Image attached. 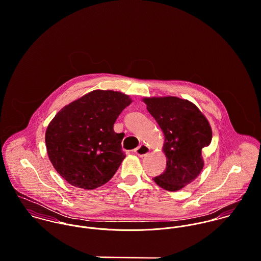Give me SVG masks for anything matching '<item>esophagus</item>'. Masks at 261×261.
<instances>
[{"label": "esophagus", "instance_id": "1", "mask_svg": "<svg viewBox=\"0 0 261 261\" xmlns=\"http://www.w3.org/2000/svg\"><path fill=\"white\" fill-rule=\"evenodd\" d=\"M134 151H135L139 156L143 158V156H146V155L149 153V148H148V147L145 146V145H141L139 148H137Z\"/></svg>", "mask_w": 261, "mask_h": 261}]
</instances>
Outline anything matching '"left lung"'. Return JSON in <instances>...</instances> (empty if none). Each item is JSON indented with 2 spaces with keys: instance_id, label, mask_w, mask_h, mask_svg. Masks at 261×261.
Wrapping results in <instances>:
<instances>
[{
  "instance_id": "8db88e82",
  "label": "left lung",
  "mask_w": 261,
  "mask_h": 261,
  "mask_svg": "<svg viewBox=\"0 0 261 261\" xmlns=\"http://www.w3.org/2000/svg\"><path fill=\"white\" fill-rule=\"evenodd\" d=\"M143 101L165 136L163 150L167 168L152 180L167 191H179L203 170L202 149L212 141L211 125L201 111L187 99L163 96L145 97Z\"/></svg>"
}]
</instances>
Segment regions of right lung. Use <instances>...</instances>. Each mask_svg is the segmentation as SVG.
I'll return each mask as SVG.
<instances>
[{"label": "right lung", "instance_id": "right-lung-1", "mask_svg": "<svg viewBox=\"0 0 261 261\" xmlns=\"http://www.w3.org/2000/svg\"><path fill=\"white\" fill-rule=\"evenodd\" d=\"M132 98L118 91L93 90L65 106L45 133L47 153L70 185L93 190L108 183L125 158L123 134L113 124Z\"/></svg>", "mask_w": 261, "mask_h": 261}]
</instances>
